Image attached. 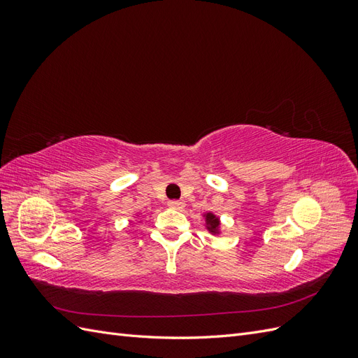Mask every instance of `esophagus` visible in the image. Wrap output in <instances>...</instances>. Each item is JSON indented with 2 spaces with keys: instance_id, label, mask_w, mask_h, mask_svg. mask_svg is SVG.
<instances>
[{
  "instance_id": "34e87169",
  "label": "esophagus",
  "mask_w": 358,
  "mask_h": 358,
  "mask_svg": "<svg viewBox=\"0 0 358 358\" xmlns=\"http://www.w3.org/2000/svg\"><path fill=\"white\" fill-rule=\"evenodd\" d=\"M169 206L171 209H183V206H185V203H183L182 200H170L169 201Z\"/></svg>"
}]
</instances>
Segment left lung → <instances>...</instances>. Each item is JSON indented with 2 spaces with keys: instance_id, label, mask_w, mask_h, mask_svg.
Instances as JSON below:
<instances>
[{
  "instance_id": "left-lung-1",
  "label": "left lung",
  "mask_w": 358,
  "mask_h": 358,
  "mask_svg": "<svg viewBox=\"0 0 358 358\" xmlns=\"http://www.w3.org/2000/svg\"><path fill=\"white\" fill-rule=\"evenodd\" d=\"M204 218H206V229H208L212 234H220L221 222H220L218 216L213 215L212 212H209V213L204 215Z\"/></svg>"
}]
</instances>
